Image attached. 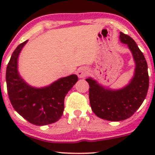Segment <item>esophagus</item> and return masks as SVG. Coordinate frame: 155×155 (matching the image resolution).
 <instances>
[{
	"instance_id": "34e87169",
	"label": "esophagus",
	"mask_w": 155,
	"mask_h": 155,
	"mask_svg": "<svg viewBox=\"0 0 155 155\" xmlns=\"http://www.w3.org/2000/svg\"><path fill=\"white\" fill-rule=\"evenodd\" d=\"M87 74H88V70L85 68H80L77 71V75L79 78H85Z\"/></svg>"
}]
</instances>
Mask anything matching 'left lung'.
<instances>
[{"instance_id": "obj_1", "label": "left lung", "mask_w": 155, "mask_h": 155, "mask_svg": "<svg viewBox=\"0 0 155 155\" xmlns=\"http://www.w3.org/2000/svg\"><path fill=\"white\" fill-rule=\"evenodd\" d=\"M120 40L127 45L136 63L134 76L127 86L111 90L88 78L89 100L94 113L111 121L125 120L132 116L143 103L149 85L148 65L143 52L130 36L120 32Z\"/></svg>"}]
</instances>
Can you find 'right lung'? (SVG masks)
Returning a JSON list of instances; mask_svg holds the SVG:
<instances>
[{"label":"right lung","instance_id":"1","mask_svg":"<svg viewBox=\"0 0 155 155\" xmlns=\"http://www.w3.org/2000/svg\"><path fill=\"white\" fill-rule=\"evenodd\" d=\"M27 42L17 46L7 65L6 81L9 98L15 110L31 124L37 126L52 124L63 115L64 97L78 77L70 75L41 88L30 86L18 72V57Z\"/></svg>","mask_w":155,"mask_h":155}]
</instances>
